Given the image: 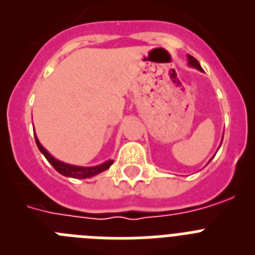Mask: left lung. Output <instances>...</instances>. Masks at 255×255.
Returning a JSON list of instances; mask_svg holds the SVG:
<instances>
[{
    "instance_id": "8db88e82",
    "label": "left lung",
    "mask_w": 255,
    "mask_h": 255,
    "mask_svg": "<svg viewBox=\"0 0 255 255\" xmlns=\"http://www.w3.org/2000/svg\"><path fill=\"white\" fill-rule=\"evenodd\" d=\"M188 64H189V66H190V67H194V69L199 70V71H203V69H202V66L199 65V62H198V61L195 60L193 56L188 55ZM222 139H224V136H222ZM221 143H222V141H221ZM220 147H221V145H220Z\"/></svg>"
}]
</instances>
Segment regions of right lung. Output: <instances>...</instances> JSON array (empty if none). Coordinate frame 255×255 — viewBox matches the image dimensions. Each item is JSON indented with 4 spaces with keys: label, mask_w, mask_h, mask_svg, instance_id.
<instances>
[{
    "label": "right lung",
    "mask_w": 255,
    "mask_h": 255,
    "mask_svg": "<svg viewBox=\"0 0 255 255\" xmlns=\"http://www.w3.org/2000/svg\"><path fill=\"white\" fill-rule=\"evenodd\" d=\"M35 138V143H37L38 149L40 150V153L46 157L47 161L53 166L56 171L61 175H64L66 177H74V179H89V177H93L98 173L103 172V171L108 170V168L111 167V164L114 163L112 159H108V161L103 162V163L98 164V166H89V167H84V166H75V164H70V163H65L62 161H58L56 159L53 155H51L48 153V150L39 143L38 140L37 135L34 134Z\"/></svg>",
    "instance_id": "1"
}]
</instances>
